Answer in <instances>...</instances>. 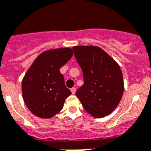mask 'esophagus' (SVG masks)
Returning <instances> with one entry per match:
<instances>
[{"label":"esophagus","mask_w":151,"mask_h":151,"mask_svg":"<svg viewBox=\"0 0 151 151\" xmlns=\"http://www.w3.org/2000/svg\"><path fill=\"white\" fill-rule=\"evenodd\" d=\"M76 89L75 87H73V88H72V89H71V92H72V93H73V94H75V93H76Z\"/></svg>","instance_id":"34e87169"}]
</instances>
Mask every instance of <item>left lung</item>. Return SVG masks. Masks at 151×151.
<instances>
[{
	"mask_svg": "<svg viewBox=\"0 0 151 151\" xmlns=\"http://www.w3.org/2000/svg\"><path fill=\"white\" fill-rule=\"evenodd\" d=\"M73 49L84 78V84L76 95L85 110L94 117L109 115L119 104L124 90L120 67L97 46H74Z\"/></svg>",
	"mask_w": 151,
	"mask_h": 151,
	"instance_id": "1",
	"label": "left lung"
}]
</instances>
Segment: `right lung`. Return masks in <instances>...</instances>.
<instances>
[{
    "label": "right lung",
    "mask_w": 151,
    "mask_h": 151,
    "mask_svg": "<svg viewBox=\"0 0 151 151\" xmlns=\"http://www.w3.org/2000/svg\"><path fill=\"white\" fill-rule=\"evenodd\" d=\"M73 55L70 48L43 52L36 58L22 80V96L25 105L34 115L51 118L63 108L71 91L65 85L60 68Z\"/></svg>",
    "instance_id": "obj_1"
}]
</instances>
